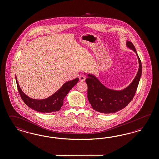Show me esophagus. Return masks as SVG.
<instances>
[{
	"instance_id": "34e87169",
	"label": "esophagus",
	"mask_w": 159,
	"mask_h": 159,
	"mask_svg": "<svg viewBox=\"0 0 159 159\" xmlns=\"http://www.w3.org/2000/svg\"><path fill=\"white\" fill-rule=\"evenodd\" d=\"M79 78H80V80L82 82L84 81L85 80V77L84 75H80Z\"/></svg>"
}]
</instances>
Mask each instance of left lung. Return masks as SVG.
Returning <instances> with one entry per match:
<instances>
[{
	"mask_svg": "<svg viewBox=\"0 0 159 159\" xmlns=\"http://www.w3.org/2000/svg\"><path fill=\"white\" fill-rule=\"evenodd\" d=\"M126 47L135 53L139 63L137 75L126 88L122 90L111 89L104 85L93 74H87L85 81L88 85V100L94 110L100 113L116 112L125 108L134 96L142 74V65L133 43L127 41Z\"/></svg>",
	"mask_w": 159,
	"mask_h": 159,
	"instance_id": "1",
	"label": "left lung"
}]
</instances>
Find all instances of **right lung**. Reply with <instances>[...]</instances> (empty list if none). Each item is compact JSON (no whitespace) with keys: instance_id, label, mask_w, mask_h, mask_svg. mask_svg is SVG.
I'll return each mask as SVG.
<instances>
[{"instance_id":"add662e5","label":"right lung","mask_w":159,"mask_h":159,"mask_svg":"<svg viewBox=\"0 0 159 159\" xmlns=\"http://www.w3.org/2000/svg\"><path fill=\"white\" fill-rule=\"evenodd\" d=\"M16 79L20 98L25 103L33 110L42 113H51L59 111L63 106V100L66 95L75 85L77 84L79 80V78H77L73 80L66 82L59 89L57 90L51 96L42 100H37L29 98L25 94L20 87L16 76Z\"/></svg>"}]
</instances>
